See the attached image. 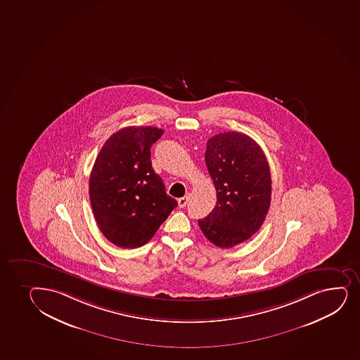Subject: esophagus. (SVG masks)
Listing matches in <instances>:
<instances>
[{
    "label": "esophagus",
    "mask_w": 360,
    "mask_h": 360,
    "mask_svg": "<svg viewBox=\"0 0 360 360\" xmlns=\"http://www.w3.org/2000/svg\"><path fill=\"white\" fill-rule=\"evenodd\" d=\"M189 195H186L184 198H178V207L183 208L186 206V203L189 202Z\"/></svg>",
    "instance_id": "34e87169"
}]
</instances>
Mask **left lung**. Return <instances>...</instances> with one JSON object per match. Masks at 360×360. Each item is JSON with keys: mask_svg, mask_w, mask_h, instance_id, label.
<instances>
[{"mask_svg": "<svg viewBox=\"0 0 360 360\" xmlns=\"http://www.w3.org/2000/svg\"><path fill=\"white\" fill-rule=\"evenodd\" d=\"M205 160L217 190V205L198 220V226L217 247H235L256 233L266 219L271 206L269 165L256 141L238 131L210 138Z\"/></svg>", "mask_w": 360, "mask_h": 360, "instance_id": "1", "label": "left lung"}]
</instances>
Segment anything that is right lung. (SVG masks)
<instances>
[{
    "label": "right lung",
    "instance_id": "obj_1",
    "mask_svg": "<svg viewBox=\"0 0 360 360\" xmlns=\"http://www.w3.org/2000/svg\"><path fill=\"white\" fill-rule=\"evenodd\" d=\"M162 134L154 127L123 128L94 162L89 201L101 233L117 247L146 244L177 207L150 162V147Z\"/></svg>",
    "mask_w": 360,
    "mask_h": 360
}]
</instances>
